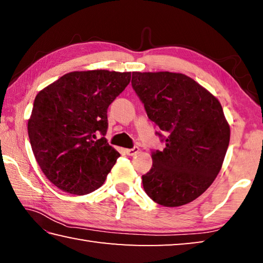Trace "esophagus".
<instances>
[{
	"instance_id": "1",
	"label": "esophagus",
	"mask_w": 263,
	"mask_h": 263,
	"mask_svg": "<svg viewBox=\"0 0 263 263\" xmlns=\"http://www.w3.org/2000/svg\"><path fill=\"white\" fill-rule=\"evenodd\" d=\"M138 152H139V147H137V146H135V147H133V148H127V149H125V153H126L127 155H130V157H132V155L137 154Z\"/></svg>"
}]
</instances>
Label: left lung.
<instances>
[{"label": "left lung", "instance_id": "obj_1", "mask_svg": "<svg viewBox=\"0 0 263 263\" xmlns=\"http://www.w3.org/2000/svg\"><path fill=\"white\" fill-rule=\"evenodd\" d=\"M132 88L166 147L153 151L142 185L155 203L181 206L201 196L219 173L230 125L215 96L181 73H132Z\"/></svg>", "mask_w": 263, "mask_h": 263}]
</instances>
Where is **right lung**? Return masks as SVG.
I'll return each mask as SVG.
<instances>
[{
    "label": "right lung",
    "mask_w": 263,
    "mask_h": 263,
    "mask_svg": "<svg viewBox=\"0 0 263 263\" xmlns=\"http://www.w3.org/2000/svg\"><path fill=\"white\" fill-rule=\"evenodd\" d=\"M130 80V72H70L35 96L30 144L44 174L62 191L86 195L104 183L121 155L104 138L106 112Z\"/></svg>",
    "instance_id": "1"
}]
</instances>
